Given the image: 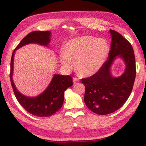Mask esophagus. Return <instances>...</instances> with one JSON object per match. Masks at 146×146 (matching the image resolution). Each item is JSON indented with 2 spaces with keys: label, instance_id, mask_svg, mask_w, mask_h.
Returning <instances> with one entry per match:
<instances>
[{
  "label": "esophagus",
  "instance_id": "esophagus-1",
  "mask_svg": "<svg viewBox=\"0 0 146 146\" xmlns=\"http://www.w3.org/2000/svg\"><path fill=\"white\" fill-rule=\"evenodd\" d=\"M73 83L74 84H75L76 82H77L79 81V79L78 78H76V77H73Z\"/></svg>",
  "mask_w": 146,
  "mask_h": 146
}]
</instances>
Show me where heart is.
Listing matches in <instances>:
<instances>
[{
	"mask_svg": "<svg viewBox=\"0 0 146 146\" xmlns=\"http://www.w3.org/2000/svg\"><path fill=\"white\" fill-rule=\"evenodd\" d=\"M109 50L108 43L104 39L90 36L75 38L66 44L61 55L62 64L70 68L72 66L71 60H76L75 68L79 75L91 76L105 62Z\"/></svg>",
	"mask_w": 146,
	"mask_h": 146,
	"instance_id": "heart-1",
	"label": "heart"
}]
</instances>
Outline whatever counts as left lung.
<instances>
[{"mask_svg":"<svg viewBox=\"0 0 146 146\" xmlns=\"http://www.w3.org/2000/svg\"><path fill=\"white\" fill-rule=\"evenodd\" d=\"M112 42L108 59L97 73L82 79L85 86L84 102L96 114L108 115L123 105L131 93L136 76L134 51L131 44L120 33L110 29ZM120 56L127 65L125 72L115 78L110 68L116 56Z\"/></svg>","mask_w":146,"mask_h":146,"instance_id":"left-lung-1","label":"left lung"}]
</instances>
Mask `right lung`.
I'll use <instances>...</instances> for the list:
<instances>
[{"mask_svg":"<svg viewBox=\"0 0 146 146\" xmlns=\"http://www.w3.org/2000/svg\"><path fill=\"white\" fill-rule=\"evenodd\" d=\"M51 33L49 31H35L27 35L16 47L15 50L29 43H37L48 46L50 42ZM11 58L10 80L13 92L17 100L24 109L31 114L36 117H48L60 110L64 102V94L69 87L73 85L72 78L70 75H55L48 88L36 97L30 98L20 93L17 90L12 80L13 56Z\"/></svg>","mask_w":146,"mask_h":146,"instance_id":"right-lung-1","label":"right lung"}]
</instances>
